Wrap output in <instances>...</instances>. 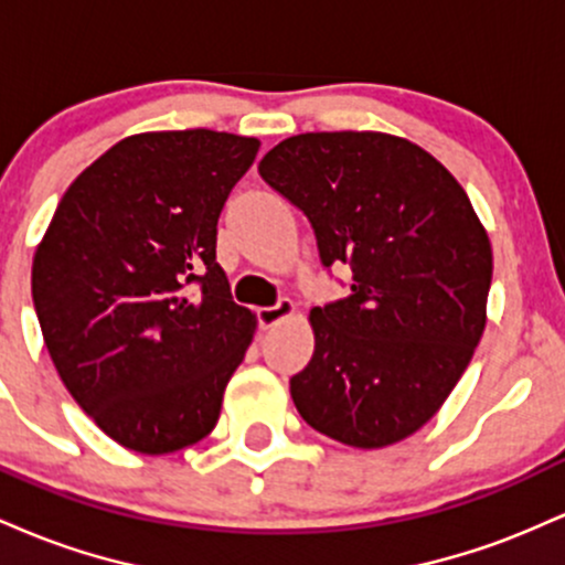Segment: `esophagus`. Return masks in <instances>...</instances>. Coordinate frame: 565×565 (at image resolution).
Here are the masks:
<instances>
[{
  "label": "esophagus",
  "instance_id": "1",
  "mask_svg": "<svg viewBox=\"0 0 565 565\" xmlns=\"http://www.w3.org/2000/svg\"><path fill=\"white\" fill-rule=\"evenodd\" d=\"M291 313H295V302L284 297V300H278L276 305H268V308L257 310V323H260L263 329H270L276 327V323H281L284 319H289Z\"/></svg>",
  "mask_w": 565,
  "mask_h": 565
}]
</instances>
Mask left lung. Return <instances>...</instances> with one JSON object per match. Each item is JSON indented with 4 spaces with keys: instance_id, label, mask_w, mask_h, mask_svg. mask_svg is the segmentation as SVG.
I'll list each match as a JSON object with an SVG mask.
<instances>
[{
    "instance_id": "8db88e82",
    "label": "left lung",
    "mask_w": 565,
    "mask_h": 565,
    "mask_svg": "<svg viewBox=\"0 0 565 565\" xmlns=\"http://www.w3.org/2000/svg\"><path fill=\"white\" fill-rule=\"evenodd\" d=\"M257 170L310 220L323 268L353 270L348 297L310 310L297 412L355 449L398 444L449 398L486 327L491 244L468 193L385 132L295 135Z\"/></svg>"
}]
</instances>
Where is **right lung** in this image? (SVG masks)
<instances>
[{"label": "right lung", "mask_w": 565, "mask_h": 565, "mask_svg": "<svg viewBox=\"0 0 565 565\" xmlns=\"http://www.w3.org/2000/svg\"><path fill=\"white\" fill-rule=\"evenodd\" d=\"M257 148L215 129L119 140L68 185L36 246L50 359L125 449L172 454L217 425L255 334L217 265V220Z\"/></svg>", "instance_id": "obj_1"}]
</instances>
